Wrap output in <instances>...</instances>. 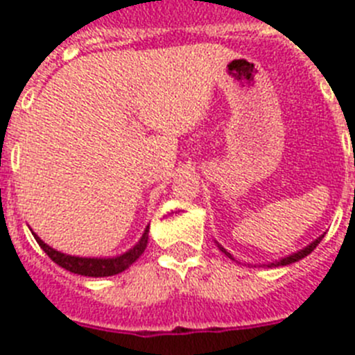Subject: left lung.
<instances>
[{"label": "left lung", "mask_w": 355, "mask_h": 355, "mask_svg": "<svg viewBox=\"0 0 355 355\" xmlns=\"http://www.w3.org/2000/svg\"><path fill=\"white\" fill-rule=\"evenodd\" d=\"M322 238L324 236H320V238H316L315 241H313V243H309V245L306 247V249H302V250H299V252H295V254H291V256H288V258H284V259H281V261H275V263H270V265L268 266H284V265H290V263H295V261H299V259H302V258H306L307 254H311L313 250L316 249V245H318L320 241H322ZM222 249V247H220ZM224 250V249H222ZM225 252V250H224ZM229 256V258L233 259V256H231V254L229 252H225Z\"/></svg>", "instance_id": "left-lung-1"}]
</instances>
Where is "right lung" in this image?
<instances>
[{
  "mask_svg": "<svg viewBox=\"0 0 355 355\" xmlns=\"http://www.w3.org/2000/svg\"><path fill=\"white\" fill-rule=\"evenodd\" d=\"M37 243L40 245V249L44 252L48 254L49 258L56 263V265H60L62 268L65 270L72 272V274L78 275H89V277H108V275H115L121 274L128 268V266L133 265L137 259L142 256V252L146 250L147 247V238H149V225L144 231L142 238L137 245L133 247L131 250H128L126 254H122V256H117V258H76V256H67V254H62L58 250L51 249L49 245H46L35 233Z\"/></svg>",
  "mask_w": 355,
  "mask_h": 355,
  "instance_id": "obj_1",
  "label": "right lung"
}]
</instances>
